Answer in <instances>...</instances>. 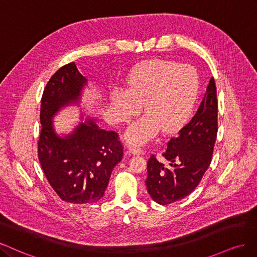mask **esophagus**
Wrapping results in <instances>:
<instances>
[{
    "label": "esophagus",
    "instance_id": "obj_1",
    "mask_svg": "<svg viewBox=\"0 0 257 257\" xmlns=\"http://www.w3.org/2000/svg\"><path fill=\"white\" fill-rule=\"evenodd\" d=\"M128 151H129V153H131L132 155H142L144 152H143V150L141 147H139V146H130L129 148H128Z\"/></svg>",
    "mask_w": 257,
    "mask_h": 257
}]
</instances>
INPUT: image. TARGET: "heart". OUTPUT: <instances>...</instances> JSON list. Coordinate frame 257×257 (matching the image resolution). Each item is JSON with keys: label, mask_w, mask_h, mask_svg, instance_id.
Returning <instances> with one entry per match:
<instances>
[{"label": "heart", "mask_w": 257, "mask_h": 257, "mask_svg": "<svg viewBox=\"0 0 257 257\" xmlns=\"http://www.w3.org/2000/svg\"><path fill=\"white\" fill-rule=\"evenodd\" d=\"M200 92V78L188 65L167 60L140 64L126 80V89H116L111 101L121 121L137 114L139 104L146 113L126 131V140L142 144L161 130L171 134L189 118Z\"/></svg>", "instance_id": "obj_1"}]
</instances>
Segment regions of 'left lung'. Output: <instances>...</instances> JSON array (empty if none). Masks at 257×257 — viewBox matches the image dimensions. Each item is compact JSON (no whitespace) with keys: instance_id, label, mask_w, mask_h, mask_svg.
Wrapping results in <instances>:
<instances>
[{"instance_id":"8db88e82","label":"left lung","mask_w":257,"mask_h":257,"mask_svg":"<svg viewBox=\"0 0 257 257\" xmlns=\"http://www.w3.org/2000/svg\"><path fill=\"white\" fill-rule=\"evenodd\" d=\"M218 132V101L211 78L194 116L168 142L165 162L152 155L147 162V192L160 205L180 201L200 184L209 168Z\"/></svg>"}]
</instances>
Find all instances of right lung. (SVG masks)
<instances>
[{
    "label": "right lung",
    "instance_id": "right-lung-1",
    "mask_svg": "<svg viewBox=\"0 0 257 257\" xmlns=\"http://www.w3.org/2000/svg\"><path fill=\"white\" fill-rule=\"evenodd\" d=\"M86 84L76 64L65 65L49 80L40 105V165L56 194L73 204L100 200L123 155L116 132L99 128L92 118L80 122L67 136L55 132L53 116L63 106L77 104Z\"/></svg>",
    "mask_w": 257,
    "mask_h": 257
}]
</instances>
